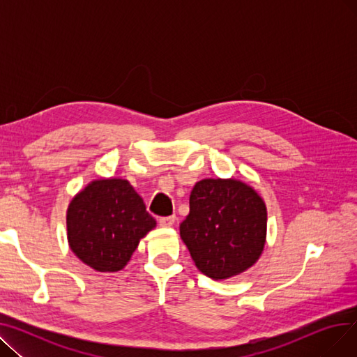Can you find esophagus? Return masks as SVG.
<instances>
[{"label":"esophagus","mask_w":357,"mask_h":357,"mask_svg":"<svg viewBox=\"0 0 357 357\" xmlns=\"http://www.w3.org/2000/svg\"><path fill=\"white\" fill-rule=\"evenodd\" d=\"M175 220H176V217H160L159 218V226H162V227H171V226H174L175 224Z\"/></svg>","instance_id":"obj_1"}]
</instances>
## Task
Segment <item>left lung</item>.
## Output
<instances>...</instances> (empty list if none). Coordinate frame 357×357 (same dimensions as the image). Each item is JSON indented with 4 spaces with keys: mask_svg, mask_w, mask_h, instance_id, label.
<instances>
[{
    "mask_svg": "<svg viewBox=\"0 0 357 357\" xmlns=\"http://www.w3.org/2000/svg\"><path fill=\"white\" fill-rule=\"evenodd\" d=\"M268 211L250 185L238 179H202L190 197L181 238L195 266L214 280L252 268L266 243Z\"/></svg>",
    "mask_w": 357,
    "mask_h": 357,
    "instance_id": "obj_1",
    "label": "left lung"
}]
</instances>
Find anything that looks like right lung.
Returning <instances> with one entry per match:
<instances>
[{
    "mask_svg": "<svg viewBox=\"0 0 357 357\" xmlns=\"http://www.w3.org/2000/svg\"><path fill=\"white\" fill-rule=\"evenodd\" d=\"M155 227L142 197L121 178L91 181L66 211L70 250L97 272L121 271Z\"/></svg>",
    "mask_w": 357,
    "mask_h": 357,
    "instance_id": "1",
    "label": "right lung"
}]
</instances>
